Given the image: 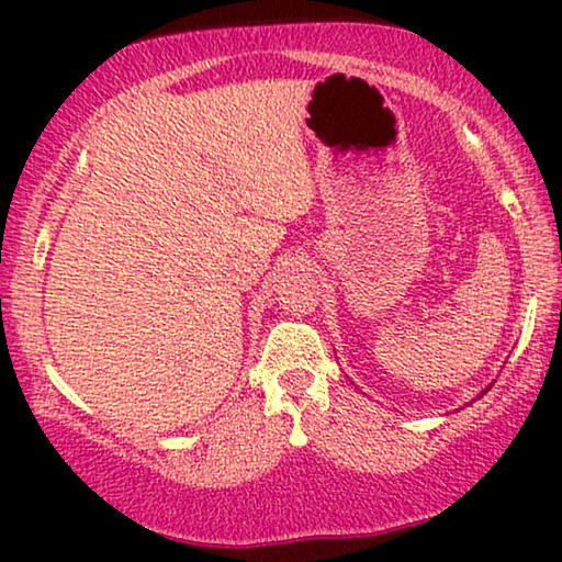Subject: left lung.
<instances>
[{"label": "left lung", "mask_w": 562, "mask_h": 562, "mask_svg": "<svg viewBox=\"0 0 562 562\" xmlns=\"http://www.w3.org/2000/svg\"><path fill=\"white\" fill-rule=\"evenodd\" d=\"M488 389H491V386H488ZM488 389H486V392H488Z\"/></svg>", "instance_id": "8db88e82"}]
</instances>
